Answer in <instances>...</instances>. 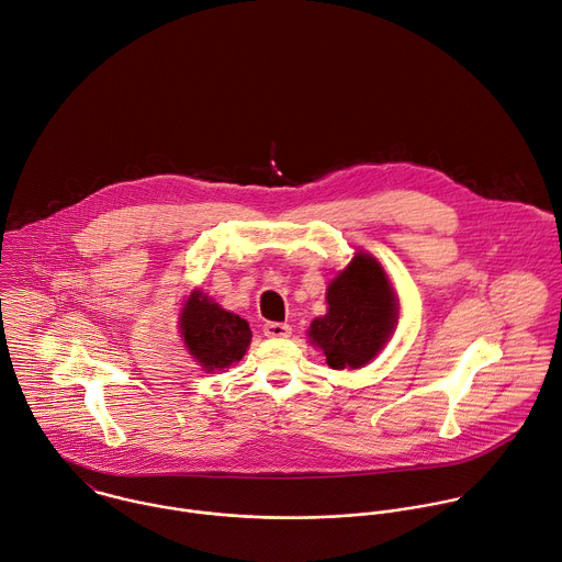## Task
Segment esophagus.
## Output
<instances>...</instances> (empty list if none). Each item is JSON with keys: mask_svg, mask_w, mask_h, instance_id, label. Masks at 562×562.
<instances>
[{"mask_svg": "<svg viewBox=\"0 0 562 562\" xmlns=\"http://www.w3.org/2000/svg\"><path fill=\"white\" fill-rule=\"evenodd\" d=\"M265 336H269V338H289L291 327L282 325V323H267L265 325Z\"/></svg>", "mask_w": 562, "mask_h": 562, "instance_id": "obj_1", "label": "esophagus"}]
</instances>
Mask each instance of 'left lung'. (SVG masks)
<instances>
[{"mask_svg": "<svg viewBox=\"0 0 562 562\" xmlns=\"http://www.w3.org/2000/svg\"><path fill=\"white\" fill-rule=\"evenodd\" d=\"M327 313L308 327L311 345L327 356L331 369H360L389 342L397 325V297L369 254H356L327 289Z\"/></svg>", "mask_w": 562, "mask_h": 562, "instance_id": "8db88e82", "label": "left lung"}]
</instances>
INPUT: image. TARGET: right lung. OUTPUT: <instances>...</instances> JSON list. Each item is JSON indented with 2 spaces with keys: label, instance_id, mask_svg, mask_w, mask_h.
I'll list each match as a JSON object with an SVG mask.
<instances>
[{
  "label": "right lung",
  "instance_id": "right-lung-1",
  "mask_svg": "<svg viewBox=\"0 0 562 562\" xmlns=\"http://www.w3.org/2000/svg\"><path fill=\"white\" fill-rule=\"evenodd\" d=\"M180 334L204 371H222L243 360L251 345L247 319L224 311L202 291H193L180 313Z\"/></svg>",
  "mask_w": 562,
  "mask_h": 562
}]
</instances>
